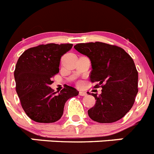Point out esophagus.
<instances>
[{
  "instance_id": "obj_1",
  "label": "esophagus",
  "mask_w": 154,
  "mask_h": 154,
  "mask_svg": "<svg viewBox=\"0 0 154 154\" xmlns=\"http://www.w3.org/2000/svg\"><path fill=\"white\" fill-rule=\"evenodd\" d=\"M79 94L81 96H85L87 95V93L85 91H81L79 92Z\"/></svg>"
}]
</instances>
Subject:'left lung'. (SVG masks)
<instances>
[{"mask_svg":"<svg viewBox=\"0 0 154 154\" xmlns=\"http://www.w3.org/2000/svg\"><path fill=\"white\" fill-rule=\"evenodd\" d=\"M74 49L90 59L91 81L97 83L95 88H102L100 95L92 94L96 102L88 111L89 117L100 123L121 119L138 93V72L132 57L121 47L100 42L79 43Z\"/></svg>","mask_w":154,"mask_h":154,"instance_id":"obj_1","label":"left lung"}]
</instances>
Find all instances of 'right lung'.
Here are the masks:
<instances>
[{"mask_svg": "<svg viewBox=\"0 0 154 154\" xmlns=\"http://www.w3.org/2000/svg\"><path fill=\"white\" fill-rule=\"evenodd\" d=\"M72 46L69 43L39 45L20 56L14 73L16 91L22 109L33 121L42 123L58 121L66 101L78 95L79 91L68 85L59 94L49 87L53 77L60 71L61 57Z\"/></svg>", "mask_w": 154, "mask_h": 154, "instance_id": "obj_1", "label": "right lung"}]
</instances>
